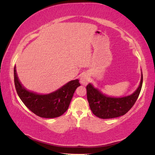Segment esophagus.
<instances>
[{"label": "esophagus", "mask_w": 155, "mask_h": 155, "mask_svg": "<svg viewBox=\"0 0 155 155\" xmlns=\"http://www.w3.org/2000/svg\"><path fill=\"white\" fill-rule=\"evenodd\" d=\"M80 82L82 84L86 85L88 82V77L86 74H83L80 78Z\"/></svg>", "instance_id": "1"}]
</instances>
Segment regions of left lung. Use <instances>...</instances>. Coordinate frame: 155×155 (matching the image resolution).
<instances>
[{
    "mask_svg": "<svg viewBox=\"0 0 155 155\" xmlns=\"http://www.w3.org/2000/svg\"><path fill=\"white\" fill-rule=\"evenodd\" d=\"M143 74L137 91L129 96L113 98L101 93L91 84L87 86V100L93 113L103 119L116 118L126 114L136 103L143 85Z\"/></svg>",
    "mask_w": 155,
    "mask_h": 155,
    "instance_id": "obj_1",
    "label": "left lung"
}]
</instances>
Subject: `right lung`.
Wrapping results in <instances>:
<instances>
[{"instance_id":"add662e5","label":"right lung","mask_w":155,"mask_h":155,"mask_svg":"<svg viewBox=\"0 0 155 155\" xmlns=\"http://www.w3.org/2000/svg\"><path fill=\"white\" fill-rule=\"evenodd\" d=\"M14 81L16 93L23 103L36 115L43 118H56L63 114L68 108L74 91L81 84L76 79L68 82L58 90L48 94H38L22 86L14 68Z\"/></svg>"}]
</instances>
